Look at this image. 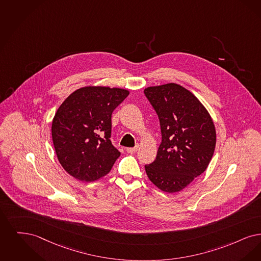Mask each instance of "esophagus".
<instances>
[{
    "instance_id": "1",
    "label": "esophagus",
    "mask_w": 261,
    "mask_h": 261,
    "mask_svg": "<svg viewBox=\"0 0 261 261\" xmlns=\"http://www.w3.org/2000/svg\"><path fill=\"white\" fill-rule=\"evenodd\" d=\"M137 146H135V147L132 148H126V152L127 153H130V154H133V153H136V151H137Z\"/></svg>"
}]
</instances>
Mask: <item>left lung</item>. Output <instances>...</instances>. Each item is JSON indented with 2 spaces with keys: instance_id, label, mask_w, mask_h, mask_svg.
<instances>
[{
  "instance_id": "obj_1",
  "label": "left lung",
  "mask_w": 261,
  "mask_h": 261,
  "mask_svg": "<svg viewBox=\"0 0 261 261\" xmlns=\"http://www.w3.org/2000/svg\"><path fill=\"white\" fill-rule=\"evenodd\" d=\"M144 94L159 118L162 142L145 165L148 177L164 192L181 191L207 168L216 148V127L204 105L177 84L150 87Z\"/></svg>"
}]
</instances>
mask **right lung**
<instances>
[{"instance_id":"right-lung-1","label":"right lung","mask_w":261,"mask_h":261,"mask_svg":"<svg viewBox=\"0 0 261 261\" xmlns=\"http://www.w3.org/2000/svg\"><path fill=\"white\" fill-rule=\"evenodd\" d=\"M127 95L123 89L86 87L59 106L51 136L57 159L70 175L94 181L111 170L121 155L110 140L111 116Z\"/></svg>"}]
</instances>
